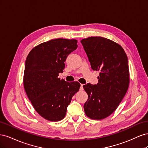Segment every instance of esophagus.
<instances>
[{"label": "esophagus", "mask_w": 148, "mask_h": 148, "mask_svg": "<svg viewBox=\"0 0 148 148\" xmlns=\"http://www.w3.org/2000/svg\"><path fill=\"white\" fill-rule=\"evenodd\" d=\"M83 84H81V86H80V90H81V91H82V90H83Z\"/></svg>", "instance_id": "1"}]
</instances>
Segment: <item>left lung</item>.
I'll return each instance as SVG.
<instances>
[{
	"mask_svg": "<svg viewBox=\"0 0 148 148\" xmlns=\"http://www.w3.org/2000/svg\"><path fill=\"white\" fill-rule=\"evenodd\" d=\"M81 42L91 69L100 71L97 84L83 86L88 95L84 110L89 118L101 120L114 112L128 90V58L119 44L105 38L89 37Z\"/></svg>",
	"mask_w": 148,
	"mask_h": 148,
	"instance_id": "1",
	"label": "left lung"
}]
</instances>
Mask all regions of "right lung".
<instances>
[{
  "label": "right lung",
  "instance_id": "1",
  "mask_svg": "<svg viewBox=\"0 0 148 148\" xmlns=\"http://www.w3.org/2000/svg\"><path fill=\"white\" fill-rule=\"evenodd\" d=\"M77 47L76 39H52L34 47L26 58L25 90L36 111L47 120L63 119L71 98L79 90L78 82L58 78L67 56Z\"/></svg>",
  "mask_w": 148,
  "mask_h": 148
}]
</instances>
